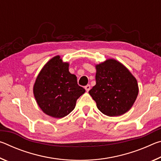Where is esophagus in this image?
<instances>
[{
	"label": "esophagus",
	"instance_id": "34e87169",
	"mask_svg": "<svg viewBox=\"0 0 161 161\" xmlns=\"http://www.w3.org/2000/svg\"><path fill=\"white\" fill-rule=\"evenodd\" d=\"M84 89H86V92H89V90H90V89H91V86L89 85V84H87V85H86L85 86H84Z\"/></svg>",
	"mask_w": 161,
	"mask_h": 161
}]
</instances>
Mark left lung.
<instances>
[{"label":"left lung","mask_w":161,"mask_h":161,"mask_svg":"<svg viewBox=\"0 0 161 161\" xmlns=\"http://www.w3.org/2000/svg\"><path fill=\"white\" fill-rule=\"evenodd\" d=\"M96 85L89 92L105 115L118 116L129 111L138 94L136 78L119 62L107 59L96 66Z\"/></svg>","instance_id":"obj_1"}]
</instances>
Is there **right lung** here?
<instances>
[{
	"label": "right lung",
	"mask_w": 161,
	"mask_h": 161,
	"mask_svg": "<svg viewBox=\"0 0 161 161\" xmlns=\"http://www.w3.org/2000/svg\"><path fill=\"white\" fill-rule=\"evenodd\" d=\"M33 92L43 112L54 118H62L74 109L85 89L78 85L77 77L69 72V64L56 56L40 71Z\"/></svg>",
	"instance_id": "1"
}]
</instances>
